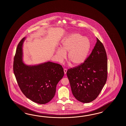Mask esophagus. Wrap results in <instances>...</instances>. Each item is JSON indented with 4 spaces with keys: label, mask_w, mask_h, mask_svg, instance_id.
Segmentation results:
<instances>
[{
    "label": "esophagus",
    "mask_w": 126,
    "mask_h": 126,
    "mask_svg": "<svg viewBox=\"0 0 126 126\" xmlns=\"http://www.w3.org/2000/svg\"><path fill=\"white\" fill-rule=\"evenodd\" d=\"M64 74H66L67 72V69L66 68H64Z\"/></svg>",
    "instance_id": "1"
}]
</instances>
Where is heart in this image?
Segmentation results:
<instances>
[{
  "label": "heart",
  "instance_id": "1",
  "mask_svg": "<svg viewBox=\"0 0 126 126\" xmlns=\"http://www.w3.org/2000/svg\"><path fill=\"white\" fill-rule=\"evenodd\" d=\"M88 38L78 33L70 34L62 41L61 48L56 51V56L59 62L63 61L68 52V59L72 65L79 66L85 62L91 49Z\"/></svg>",
  "mask_w": 126,
  "mask_h": 126
}]
</instances>
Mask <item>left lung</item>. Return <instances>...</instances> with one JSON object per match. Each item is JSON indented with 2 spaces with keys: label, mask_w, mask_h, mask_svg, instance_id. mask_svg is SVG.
Instances as JSON below:
<instances>
[{
  "label": "left lung",
  "mask_w": 126,
  "mask_h": 126,
  "mask_svg": "<svg viewBox=\"0 0 126 126\" xmlns=\"http://www.w3.org/2000/svg\"><path fill=\"white\" fill-rule=\"evenodd\" d=\"M67 75L72 94L78 101L87 103L99 95L107 80L108 61L105 47L98 38L85 62L68 69Z\"/></svg>",
  "instance_id": "left-lung-1"
}]
</instances>
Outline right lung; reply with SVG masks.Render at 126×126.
<instances>
[{
  "instance_id": "1",
  "label": "right lung",
  "mask_w": 126,
  "mask_h": 126,
  "mask_svg": "<svg viewBox=\"0 0 126 126\" xmlns=\"http://www.w3.org/2000/svg\"><path fill=\"white\" fill-rule=\"evenodd\" d=\"M25 38L18 43L14 58L13 69L17 83L27 98L39 104H45L53 98L57 84L64 76L60 64L48 62L28 66L22 61V46Z\"/></svg>"
}]
</instances>
